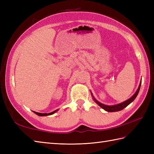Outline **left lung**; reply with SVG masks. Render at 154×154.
Segmentation results:
<instances>
[{
	"label": "left lung",
	"mask_w": 154,
	"mask_h": 154,
	"mask_svg": "<svg viewBox=\"0 0 154 154\" xmlns=\"http://www.w3.org/2000/svg\"><path fill=\"white\" fill-rule=\"evenodd\" d=\"M140 86H141V82L140 83V85H139V87L138 88V89H137V91H136V93L133 94L132 97H130V99H128V100L124 101V102H122V103H119V104H114V105H106V104H104L103 103H101L99 102V101H98L95 99V98L93 97L92 93H91V94H92V97H93V100L98 104V105L102 108L103 109L107 111V112H117V111L122 110V109H124V108H126L128 105H129L130 103H131L132 102H133L134 100V99H136L137 95H138V94L139 93V91H140Z\"/></svg>",
	"instance_id": "8db88e82"
}]
</instances>
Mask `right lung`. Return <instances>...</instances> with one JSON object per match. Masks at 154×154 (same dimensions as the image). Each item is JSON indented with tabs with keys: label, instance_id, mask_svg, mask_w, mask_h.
<instances>
[{
	"label": "right lung",
	"instance_id": "obj_1",
	"mask_svg": "<svg viewBox=\"0 0 154 154\" xmlns=\"http://www.w3.org/2000/svg\"><path fill=\"white\" fill-rule=\"evenodd\" d=\"M57 110H58V109L55 110V111H54V112H50V113H40V112H34V111H33V112H34L35 114H36L37 115H38V116H49V115H51V114H54L55 112H57Z\"/></svg>",
	"mask_w": 154,
	"mask_h": 154
}]
</instances>
